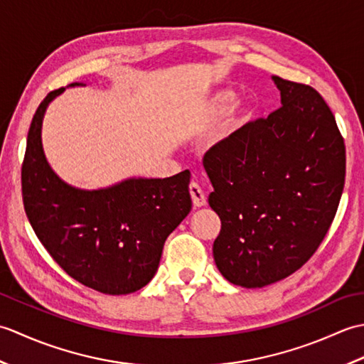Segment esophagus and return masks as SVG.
I'll use <instances>...</instances> for the list:
<instances>
[{
  "label": "esophagus",
  "instance_id": "1",
  "mask_svg": "<svg viewBox=\"0 0 364 364\" xmlns=\"http://www.w3.org/2000/svg\"><path fill=\"white\" fill-rule=\"evenodd\" d=\"M189 194L192 198V203H194L196 208H202L206 205V196L202 191V188L198 186L197 183H191L189 184Z\"/></svg>",
  "mask_w": 364,
  "mask_h": 364
}]
</instances>
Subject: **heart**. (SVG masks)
Returning <instances> with one entry per match:
<instances>
[{"label":"heart","instance_id":"heart-1","mask_svg":"<svg viewBox=\"0 0 364 364\" xmlns=\"http://www.w3.org/2000/svg\"><path fill=\"white\" fill-rule=\"evenodd\" d=\"M236 100H237V97L235 92H231V90L220 92V94L215 95L214 102H213V106H211L213 114H215V115L227 114L231 107L235 106ZM253 114H255V109L252 105H242L241 107H237V109L233 112V115L230 117V120L227 122V129L235 131L237 128L244 127L245 123L253 117Z\"/></svg>","mask_w":364,"mask_h":364}]
</instances>
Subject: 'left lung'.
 Segmentation results:
<instances>
[{
	"instance_id": "obj_1",
	"label": "left lung",
	"mask_w": 364,
	"mask_h": 364,
	"mask_svg": "<svg viewBox=\"0 0 364 364\" xmlns=\"http://www.w3.org/2000/svg\"><path fill=\"white\" fill-rule=\"evenodd\" d=\"M282 106L247 123L205 154L222 227L213 245L219 272L262 288L313 257L335 219L346 146L318 90L272 76Z\"/></svg>"
}]
</instances>
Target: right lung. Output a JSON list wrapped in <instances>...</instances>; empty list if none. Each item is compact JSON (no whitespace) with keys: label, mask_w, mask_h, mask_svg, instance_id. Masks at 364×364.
Listing matches in <instances>:
<instances>
[{"label":"right lung","mask_w":364,"mask_h":364,"mask_svg":"<svg viewBox=\"0 0 364 364\" xmlns=\"http://www.w3.org/2000/svg\"><path fill=\"white\" fill-rule=\"evenodd\" d=\"M64 90L50 92L31 122L21 166L26 215L38 241L76 282L111 296L134 292L156 274L167 236L191 211V172L129 178L97 191L67 184L42 146L45 111Z\"/></svg>","instance_id":"1"}]
</instances>
